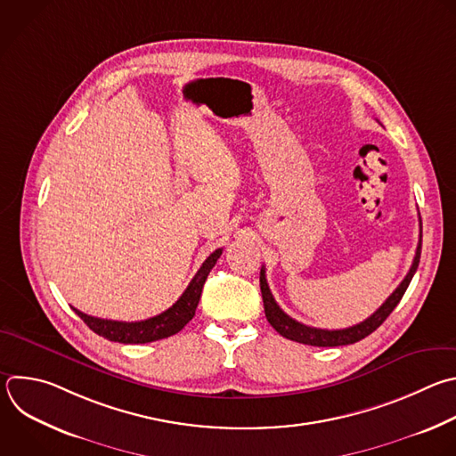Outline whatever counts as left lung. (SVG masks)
<instances>
[{"mask_svg": "<svg viewBox=\"0 0 456 456\" xmlns=\"http://www.w3.org/2000/svg\"><path fill=\"white\" fill-rule=\"evenodd\" d=\"M420 247H422V225H420V236H419V245L415 250V257L413 263L406 273V277L401 281V284L394 289V293L383 302V305L363 322L346 328V330H319V328H310L297 322L295 319H291L289 315H286L279 305L275 302L268 282H266V275H265V266L261 268L259 273V286H261V295H263V306H265V315L266 321L270 322V326L284 338L298 342V344H306V346H315V347H337V346H349L354 342H360L362 338L369 337L372 331H376L385 321L387 317L394 312V308L399 305V300L403 298L417 266H419V259H420Z\"/></svg>", "mask_w": 456, "mask_h": 456, "instance_id": "left-lung-1", "label": "left lung"}]
</instances>
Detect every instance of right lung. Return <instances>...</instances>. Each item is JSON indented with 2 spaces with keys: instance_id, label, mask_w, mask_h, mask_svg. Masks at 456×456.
<instances>
[{
  "instance_id": "obj_1",
  "label": "right lung",
  "mask_w": 456,
  "mask_h": 456,
  "mask_svg": "<svg viewBox=\"0 0 456 456\" xmlns=\"http://www.w3.org/2000/svg\"><path fill=\"white\" fill-rule=\"evenodd\" d=\"M222 256V248H216L199 268L184 293L179 297V300L172 308L167 312L146 319L139 322H118V321H105V319H96L91 315H86L78 310L75 314L93 330L96 335L110 340V342H119V344H148V342H156L161 338H168L175 333H179L193 317L195 310L199 306V300L202 295L204 282L216 265L218 257Z\"/></svg>"
}]
</instances>
